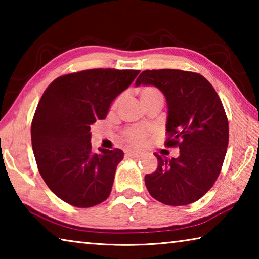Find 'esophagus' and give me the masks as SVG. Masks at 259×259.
Here are the masks:
<instances>
[{"label":"esophagus","mask_w":259,"mask_h":259,"mask_svg":"<svg viewBox=\"0 0 259 259\" xmlns=\"http://www.w3.org/2000/svg\"><path fill=\"white\" fill-rule=\"evenodd\" d=\"M125 154L128 156H131V157H139L140 155H142V152L134 151V150H126Z\"/></svg>","instance_id":"1"}]
</instances>
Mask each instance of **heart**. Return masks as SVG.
<instances>
[{
  "label": "heart",
  "instance_id": "b5f03b06",
  "mask_svg": "<svg viewBox=\"0 0 259 259\" xmlns=\"http://www.w3.org/2000/svg\"><path fill=\"white\" fill-rule=\"evenodd\" d=\"M156 97H162V95L159 90L153 87L144 88V89L140 91V99H142V102H145V100H150ZM122 99H123V96H120V97H117L114 100L112 108L115 109L119 107ZM146 135L147 130L144 128H133L125 131V138L128 139V142H130L131 144H140L144 140V138L146 137Z\"/></svg>",
  "mask_w": 259,
  "mask_h": 259
}]
</instances>
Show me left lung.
<instances>
[{"instance_id": "left-lung-1", "label": "left lung", "mask_w": 259, "mask_h": 259, "mask_svg": "<svg viewBox=\"0 0 259 259\" xmlns=\"http://www.w3.org/2000/svg\"><path fill=\"white\" fill-rule=\"evenodd\" d=\"M153 85L166 100L165 146L178 147L171 160L155 154L157 168L146 175L150 194L161 203L195 202L216 182L229 145V121L216 90L198 73L181 69L144 71L136 87Z\"/></svg>"}]
</instances>
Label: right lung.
Returning a JSON list of instances; mask_svg holds the SVG:
<instances>
[{
	"label": "right lung",
	"instance_id": "obj_1",
	"mask_svg": "<svg viewBox=\"0 0 259 259\" xmlns=\"http://www.w3.org/2000/svg\"><path fill=\"white\" fill-rule=\"evenodd\" d=\"M139 74L97 68L63 75L47 88L30 135L35 160L48 187L77 208L102 203L111 194L123 151L91 147L90 125L104 120L113 100Z\"/></svg>",
	"mask_w": 259,
	"mask_h": 259
}]
</instances>
